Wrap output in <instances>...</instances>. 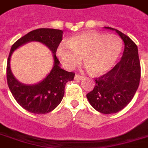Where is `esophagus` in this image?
Listing matches in <instances>:
<instances>
[{"instance_id":"34e87169","label":"esophagus","mask_w":148,"mask_h":148,"mask_svg":"<svg viewBox=\"0 0 148 148\" xmlns=\"http://www.w3.org/2000/svg\"><path fill=\"white\" fill-rule=\"evenodd\" d=\"M84 78V77L80 76V75H79V74H76L75 77H74V79H75V80H83Z\"/></svg>"}]
</instances>
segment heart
<instances>
[{"mask_svg": "<svg viewBox=\"0 0 148 148\" xmlns=\"http://www.w3.org/2000/svg\"><path fill=\"white\" fill-rule=\"evenodd\" d=\"M122 42L116 35L90 31L76 35L61 43L57 55L69 70L80 64L81 58L95 75H101L111 69L119 57Z\"/></svg>", "mask_w": 148, "mask_h": 148, "instance_id": "b5f03b06", "label": "heart"}]
</instances>
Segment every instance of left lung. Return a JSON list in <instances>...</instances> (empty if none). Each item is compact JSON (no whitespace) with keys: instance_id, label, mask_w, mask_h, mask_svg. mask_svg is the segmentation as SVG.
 <instances>
[{"instance_id":"1","label":"left lung","mask_w":148,"mask_h":148,"mask_svg":"<svg viewBox=\"0 0 148 148\" xmlns=\"http://www.w3.org/2000/svg\"><path fill=\"white\" fill-rule=\"evenodd\" d=\"M105 28L116 30L124 42V51L112 70L95 78L96 85L86 97L97 111L112 114L124 109L134 97L140 83V64L136 44L122 32Z\"/></svg>"}]
</instances>
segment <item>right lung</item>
I'll return each mask as SVG.
<instances>
[{
    "instance_id": "obj_1",
    "label": "right lung",
    "mask_w": 148,
    "mask_h": 148,
    "mask_svg": "<svg viewBox=\"0 0 148 148\" xmlns=\"http://www.w3.org/2000/svg\"><path fill=\"white\" fill-rule=\"evenodd\" d=\"M63 31L41 28L32 30L13 44L7 64V80L9 89L18 104L34 114L49 113L59 105L64 95L66 83L74 80V72H68L59 67L56 51L62 40ZM31 40H37L47 45L53 53L54 67L48 76L35 85H26L18 81L9 67L12 53L20 45Z\"/></svg>"
}]
</instances>
